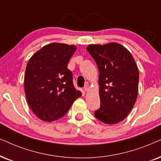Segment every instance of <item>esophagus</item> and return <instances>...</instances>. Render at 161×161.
Returning a JSON list of instances; mask_svg holds the SVG:
<instances>
[{
  "label": "esophagus",
  "instance_id": "esophagus-1",
  "mask_svg": "<svg viewBox=\"0 0 161 161\" xmlns=\"http://www.w3.org/2000/svg\"><path fill=\"white\" fill-rule=\"evenodd\" d=\"M89 89H90V86H89V85H85L84 87V91H85V92L88 91Z\"/></svg>",
  "mask_w": 161,
  "mask_h": 161
}]
</instances>
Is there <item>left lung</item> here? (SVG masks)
I'll use <instances>...</instances> for the list:
<instances>
[{
    "instance_id": "obj_1",
    "label": "left lung",
    "mask_w": 161,
    "mask_h": 161,
    "mask_svg": "<svg viewBox=\"0 0 161 161\" xmlns=\"http://www.w3.org/2000/svg\"><path fill=\"white\" fill-rule=\"evenodd\" d=\"M87 50L99 69L100 108L96 118L105 124H116L127 117L137 100L139 71L125 47L112 42L90 44Z\"/></svg>"
}]
</instances>
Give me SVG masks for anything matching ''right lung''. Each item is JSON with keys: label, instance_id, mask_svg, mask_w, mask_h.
<instances>
[{"label": "right lung", "instance_id": "right-lung-1", "mask_svg": "<svg viewBox=\"0 0 161 161\" xmlns=\"http://www.w3.org/2000/svg\"><path fill=\"white\" fill-rule=\"evenodd\" d=\"M75 45L47 44L28 61L24 75L26 98L32 112L42 120L53 122L68 112L82 92L76 90L68 63Z\"/></svg>", "mask_w": 161, "mask_h": 161}]
</instances>
